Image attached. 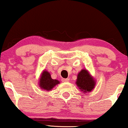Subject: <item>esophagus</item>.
<instances>
[{"label":"esophagus","mask_w":128,"mask_h":128,"mask_svg":"<svg viewBox=\"0 0 128 128\" xmlns=\"http://www.w3.org/2000/svg\"><path fill=\"white\" fill-rule=\"evenodd\" d=\"M70 79L69 78H67V79H62V81L64 82H67L69 81Z\"/></svg>","instance_id":"1"}]
</instances>
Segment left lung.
Returning <instances> with one entry per match:
<instances>
[{"mask_svg":"<svg viewBox=\"0 0 128 128\" xmlns=\"http://www.w3.org/2000/svg\"><path fill=\"white\" fill-rule=\"evenodd\" d=\"M96 83V80L89 72L84 68L78 74L75 84L81 92L88 93L94 88Z\"/></svg>","mask_w":128,"mask_h":128,"instance_id":"left-lung-1","label":"left lung"}]
</instances>
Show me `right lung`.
Segmentation results:
<instances>
[{"label": "right lung", "instance_id": "1", "mask_svg": "<svg viewBox=\"0 0 128 128\" xmlns=\"http://www.w3.org/2000/svg\"><path fill=\"white\" fill-rule=\"evenodd\" d=\"M60 81L56 79H53L49 72L44 70L41 73L40 78L38 80L39 86L44 90L50 91L54 86L59 84Z\"/></svg>", "mask_w": 128, "mask_h": 128}]
</instances>
